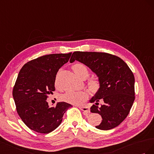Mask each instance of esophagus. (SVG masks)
I'll return each mask as SVG.
<instances>
[{
	"label": "esophagus",
	"instance_id": "obj_1",
	"mask_svg": "<svg viewBox=\"0 0 154 154\" xmlns=\"http://www.w3.org/2000/svg\"><path fill=\"white\" fill-rule=\"evenodd\" d=\"M79 109H81L82 111L85 112L86 113H90V112L89 108L87 107V106H79Z\"/></svg>",
	"mask_w": 154,
	"mask_h": 154
}]
</instances>
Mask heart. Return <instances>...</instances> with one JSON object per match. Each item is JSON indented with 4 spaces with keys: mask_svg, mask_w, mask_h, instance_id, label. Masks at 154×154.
Here are the masks:
<instances>
[{
    "mask_svg": "<svg viewBox=\"0 0 154 154\" xmlns=\"http://www.w3.org/2000/svg\"><path fill=\"white\" fill-rule=\"evenodd\" d=\"M72 69L74 73L82 79H85L89 76V71L88 68L80 63L75 64ZM55 85H57V79H56ZM101 87V84L99 79L95 77L90 78L88 80V88L92 94H96L99 91ZM60 98L63 101L70 104H81L87 99L88 94L83 91H73L68 90L60 96Z\"/></svg>",
    "mask_w": 154,
    "mask_h": 154,
    "instance_id": "heart-1",
    "label": "heart"
}]
</instances>
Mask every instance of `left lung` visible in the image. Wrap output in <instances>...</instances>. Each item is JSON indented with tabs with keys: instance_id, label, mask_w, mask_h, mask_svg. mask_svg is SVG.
<instances>
[{
	"instance_id": "1",
	"label": "left lung",
	"mask_w": 154,
	"mask_h": 154,
	"mask_svg": "<svg viewBox=\"0 0 154 154\" xmlns=\"http://www.w3.org/2000/svg\"><path fill=\"white\" fill-rule=\"evenodd\" d=\"M83 63L90 68L101 84L99 91L90 100L95 103L90 112L102 117L97 128L108 130L119 125L130 111L135 100V78L123 60L107 53L74 51L69 60ZM100 100L103 104L98 106Z\"/></svg>"
}]
</instances>
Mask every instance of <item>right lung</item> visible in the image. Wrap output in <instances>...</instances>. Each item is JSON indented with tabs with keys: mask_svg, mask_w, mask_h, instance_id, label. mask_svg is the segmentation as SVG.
Wrapping results in <instances>:
<instances>
[{
	"mask_svg": "<svg viewBox=\"0 0 154 154\" xmlns=\"http://www.w3.org/2000/svg\"><path fill=\"white\" fill-rule=\"evenodd\" d=\"M72 53L43 55L26 63L13 89L17 112L29 128L38 133L51 132L60 125L64 113L72 107L60 102L49 107L46 99L55 91L56 74L68 62Z\"/></svg>",
	"mask_w": 154,
	"mask_h": 154,
	"instance_id": "add662e5",
	"label": "right lung"
}]
</instances>
